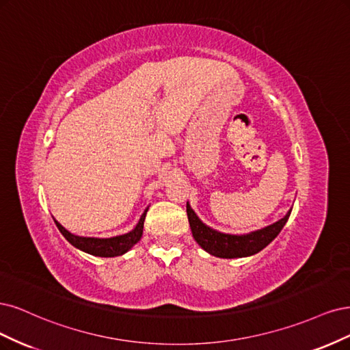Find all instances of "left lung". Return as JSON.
<instances>
[{
  "label": "left lung",
  "mask_w": 350,
  "mask_h": 350,
  "mask_svg": "<svg viewBox=\"0 0 350 350\" xmlns=\"http://www.w3.org/2000/svg\"><path fill=\"white\" fill-rule=\"evenodd\" d=\"M187 218L190 224L191 234L195 241L204 249L206 253L221 257V258H237V257H249L258 252H262L266 245L272 243L278 234L286 224L292 208L286 212L284 218L267 225L265 228L256 230L247 234H225L221 231L208 227L206 224L196 215V212L191 209L187 202L186 205Z\"/></svg>",
  "instance_id": "1"
}]
</instances>
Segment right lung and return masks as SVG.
Instances as JSON below:
<instances>
[{
	"label": "right lung",
	"mask_w": 350,
	"mask_h": 350,
	"mask_svg": "<svg viewBox=\"0 0 350 350\" xmlns=\"http://www.w3.org/2000/svg\"><path fill=\"white\" fill-rule=\"evenodd\" d=\"M148 208L144 211L138 224L135 225L133 230H131L126 234H122V235L109 237V239L75 235L66 228H64L56 219H55V224H56V227H58V230L61 231V234L66 239V241L72 244L75 249L92 254V256H97V257H116V256H122L126 252H129L132 247L141 240L142 231H144V221L146 217V212H148Z\"/></svg>",
	"instance_id": "1"
}]
</instances>
